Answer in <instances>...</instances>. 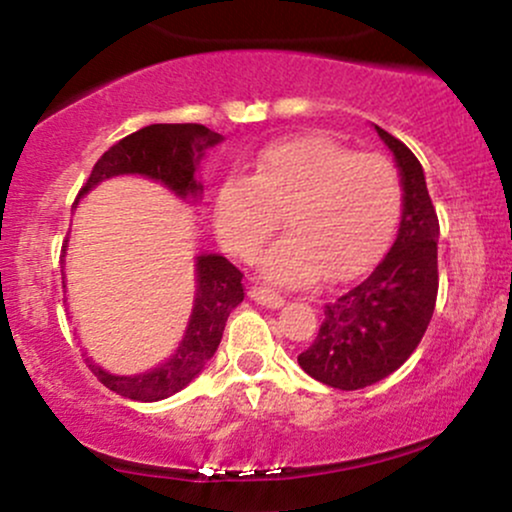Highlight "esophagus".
<instances>
[{
  "label": "esophagus",
  "mask_w": 512,
  "mask_h": 512,
  "mask_svg": "<svg viewBox=\"0 0 512 512\" xmlns=\"http://www.w3.org/2000/svg\"><path fill=\"white\" fill-rule=\"evenodd\" d=\"M248 296L255 303L267 305V308H279V305L284 303V298H281L274 289H267V286H252V289L248 291Z\"/></svg>",
  "instance_id": "1"
}]
</instances>
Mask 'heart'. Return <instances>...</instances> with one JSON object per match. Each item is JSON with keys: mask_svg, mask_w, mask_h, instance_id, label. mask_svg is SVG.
Instances as JSON below:
<instances>
[{"mask_svg": "<svg viewBox=\"0 0 512 512\" xmlns=\"http://www.w3.org/2000/svg\"><path fill=\"white\" fill-rule=\"evenodd\" d=\"M402 178L383 154H358L330 137H296L272 144L250 175L221 182L214 226L223 248L240 260L284 226L262 257V274L279 284L346 279L368 267L395 231Z\"/></svg>", "mask_w": 512, "mask_h": 512, "instance_id": "1", "label": "heart"}]
</instances>
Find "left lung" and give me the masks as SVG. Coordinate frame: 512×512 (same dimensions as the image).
<instances>
[{"label":"left lung","mask_w":512,"mask_h":512,"mask_svg":"<svg viewBox=\"0 0 512 512\" xmlns=\"http://www.w3.org/2000/svg\"><path fill=\"white\" fill-rule=\"evenodd\" d=\"M378 129L402 175L404 209L390 252L366 279L325 303L313 344L298 356L310 378L361 390L402 366L424 337L438 296V214L419 158Z\"/></svg>","instance_id":"left-lung-1"}]
</instances>
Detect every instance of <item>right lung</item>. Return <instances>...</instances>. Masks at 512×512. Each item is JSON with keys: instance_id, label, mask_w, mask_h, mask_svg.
<instances>
[{"instance_id": "right-lung-1", "label": "right lung", "mask_w": 512, "mask_h": 512, "mask_svg": "<svg viewBox=\"0 0 512 512\" xmlns=\"http://www.w3.org/2000/svg\"><path fill=\"white\" fill-rule=\"evenodd\" d=\"M221 139V134L211 132L204 125H195V122L142 127L139 132L110 146L98 158L86 185L79 190V197L86 195L101 180L129 173L163 182L168 190H173L182 199L190 195L197 197L202 190V185L195 180L199 158L204 156V149L219 144ZM243 291V272L236 264L221 255H199L195 308H192L185 339L180 342L173 358L142 375H110L101 366L91 363V358H86L88 368L108 390L127 399L158 402V399L175 395L202 373L209 358L219 349L223 327H226L231 310L245 298Z\"/></svg>"}]
</instances>
